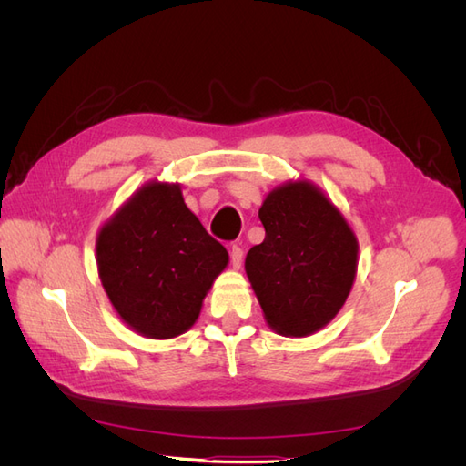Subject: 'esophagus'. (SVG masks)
Listing matches in <instances>:
<instances>
[{"mask_svg": "<svg viewBox=\"0 0 466 466\" xmlns=\"http://www.w3.org/2000/svg\"><path fill=\"white\" fill-rule=\"evenodd\" d=\"M243 257H245V255H243V248L233 245V247H231V264H233L235 270H238V268H241Z\"/></svg>", "mask_w": 466, "mask_h": 466, "instance_id": "esophagus-1", "label": "esophagus"}]
</instances>
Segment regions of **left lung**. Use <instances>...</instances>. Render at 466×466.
I'll list each match as a JSON object with an SVG mask.
<instances>
[{
	"label": "left lung",
	"mask_w": 466,
	"mask_h": 466,
	"mask_svg": "<svg viewBox=\"0 0 466 466\" xmlns=\"http://www.w3.org/2000/svg\"><path fill=\"white\" fill-rule=\"evenodd\" d=\"M258 218L266 237L248 250L245 270L268 327L295 338L327 327L358 272V238L346 218L309 180L274 188Z\"/></svg>",
	"instance_id": "left-lung-1"
}]
</instances>
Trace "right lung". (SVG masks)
Here are the masks:
<instances>
[{"label": "right lung", "instance_id": "add662e5", "mask_svg": "<svg viewBox=\"0 0 466 466\" xmlns=\"http://www.w3.org/2000/svg\"><path fill=\"white\" fill-rule=\"evenodd\" d=\"M229 262L182 198L180 185L151 180L96 235L98 278L118 317L153 340L187 332Z\"/></svg>", "mask_w": 466, "mask_h": 466}]
</instances>
